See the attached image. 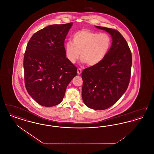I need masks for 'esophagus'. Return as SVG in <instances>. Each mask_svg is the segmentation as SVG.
<instances>
[{
  "label": "esophagus",
  "mask_w": 154,
  "mask_h": 154,
  "mask_svg": "<svg viewBox=\"0 0 154 154\" xmlns=\"http://www.w3.org/2000/svg\"><path fill=\"white\" fill-rule=\"evenodd\" d=\"M82 73V70L80 69V68H79L78 69H77V74H79V75H80Z\"/></svg>",
  "instance_id": "34e87169"
}]
</instances>
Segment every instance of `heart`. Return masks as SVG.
Returning a JSON list of instances; mask_svg holds the SVG:
<instances>
[{"mask_svg":"<svg viewBox=\"0 0 154 154\" xmlns=\"http://www.w3.org/2000/svg\"><path fill=\"white\" fill-rule=\"evenodd\" d=\"M111 43V38L107 33L81 30L74 34L72 42L65 43V52L71 63H75L80 54L82 63H87L88 66H96L106 57Z\"/></svg>","mask_w":154,"mask_h":154,"instance_id":"1","label":"heart"}]
</instances>
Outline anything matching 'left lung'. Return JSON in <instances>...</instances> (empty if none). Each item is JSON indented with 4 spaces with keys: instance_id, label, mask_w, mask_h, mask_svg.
I'll list each match as a JSON object with an SVG mask.
<instances>
[{
    "instance_id": "obj_1",
    "label": "left lung",
    "mask_w": 154,
    "mask_h": 154,
    "mask_svg": "<svg viewBox=\"0 0 154 154\" xmlns=\"http://www.w3.org/2000/svg\"><path fill=\"white\" fill-rule=\"evenodd\" d=\"M95 27L110 34L112 44L101 63L82 71V98L89 108L103 110L114 105L126 91L131 78L132 53L126 40L118 31Z\"/></svg>"
}]
</instances>
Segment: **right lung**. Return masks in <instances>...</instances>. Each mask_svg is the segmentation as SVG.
<instances>
[{"mask_svg":"<svg viewBox=\"0 0 154 154\" xmlns=\"http://www.w3.org/2000/svg\"><path fill=\"white\" fill-rule=\"evenodd\" d=\"M73 22L51 25L30 38L23 58L25 84L29 95L45 107L62 101L77 68L67 59L64 43Z\"/></svg>","mask_w":154,"mask_h":154,"instance_id":"1","label":"right lung"}]
</instances>
